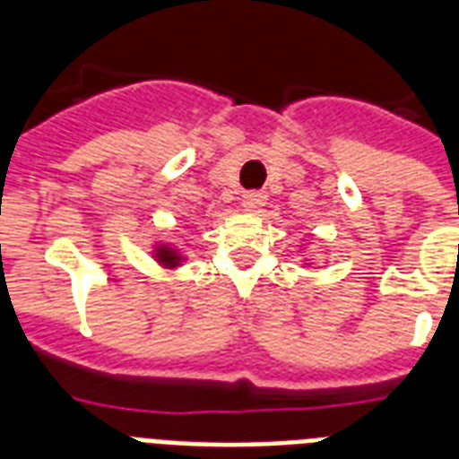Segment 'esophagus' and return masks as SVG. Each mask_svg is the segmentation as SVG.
Returning <instances> with one entry per match:
<instances>
[{"label":"esophagus","mask_w":459,"mask_h":459,"mask_svg":"<svg viewBox=\"0 0 459 459\" xmlns=\"http://www.w3.org/2000/svg\"><path fill=\"white\" fill-rule=\"evenodd\" d=\"M262 204H264V195H262V193H255V190H252V193L243 195L245 212H257Z\"/></svg>","instance_id":"obj_1"}]
</instances>
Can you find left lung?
I'll return each mask as SVG.
<instances>
[{
  "mask_svg": "<svg viewBox=\"0 0 459 459\" xmlns=\"http://www.w3.org/2000/svg\"><path fill=\"white\" fill-rule=\"evenodd\" d=\"M305 264H307V262H305Z\"/></svg>",
  "mask_w": 459,
  "mask_h": 459,
  "instance_id": "1",
  "label": "left lung"
}]
</instances>
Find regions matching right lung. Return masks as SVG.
Instances as JSON below:
<instances>
[{
    "instance_id": "right-lung-1",
    "label": "right lung",
    "mask_w": 459,
    "mask_h": 459,
    "mask_svg": "<svg viewBox=\"0 0 459 459\" xmlns=\"http://www.w3.org/2000/svg\"><path fill=\"white\" fill-rule=\"evenodd\" d=\"M152 257H154V262L161 266V269H169V272H173V269L183 266V262L187 259V255H186V250L180 247V245L154 243L152 245Z\"/></svg>"
}]
</instances>
